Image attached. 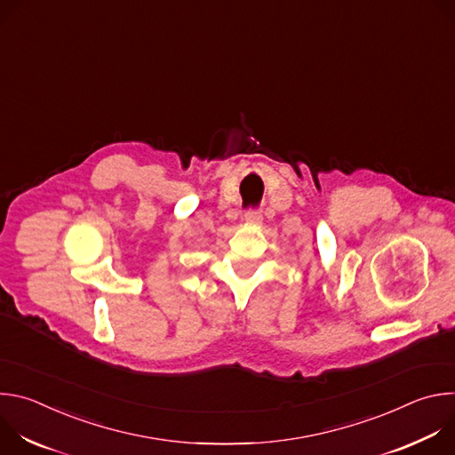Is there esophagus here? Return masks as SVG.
<instances>
[{
	"mask_svg": "<svg viewBox=\"0 0 455 455\" xmlns=\"http://www.w3.org/2000/svg\"><path fill=\"white\" fill-rule=\"evenodd\" d=\"M244 221L248 223V225H259L263 221V216H261V212L259 211H248L246 214H244Z\"/></svg>",
	"mask_w": 455,
	"mask_h": 455,
	"instance_id": "esophagus-1",
	"label": "esophagus"
}]
</instances>
